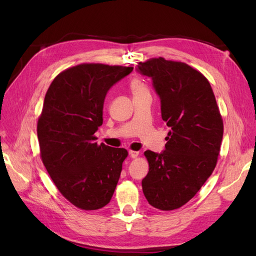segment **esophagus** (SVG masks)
<instances>
[{
	"label": "esophagus",
	"instance_id": "34e87169",
	"mask_svg": "<svg viewBox=\"0 0 256 256\" xmlns=\"http://www.w3.org/2000/svg\"><path fill=\"white\" fill-rule=\"evenodd\" d=\"M129 156L131 157V158H136L138 156V152H136V150H129Z\"/></svg>",
	"mask_w": 256,
	"mask_h": 256
}]
</instances>
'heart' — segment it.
Returning <instances> with one entry per match:
<instances>
[{
	"instance_id": "1",
	"label": "heart",
	"mask_w": 256,
	"mask_h": 256,
	"mask_svg": "<svg viewBox=\"0 0 256 256\" xmlns=\"http://www.w3.org/2000/svg\"><path fill=\"white\" fill-rule=\"evenodd\" d=\"M131 90L134 92V95H140V94H146L148 92V88L145 84V82L140 78H134L131 81Z\"/></svg>"
}]
</instances>
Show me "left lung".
Instances as JSON below:
<instances>
[{
    "instance_id": "obj_1",
    "label": "left lung",
    "mask_w": 256,
    "mask_h": 256,
    "mask_svg": "<svg viewBox=\"0 0 256 256\" xmlns=\"http://www.w3.org/2000/svg\"><path fill=\"white\" fill-rule=\"evenodd\" d=\"M136 70L150 76L161 100L162 120L170 127L166 150H146L150 171L142 180L148 203L174 210L194 196L216 168L223 120L203 74L182 62L154 58Z\"/></svg>"
}]
</instances>
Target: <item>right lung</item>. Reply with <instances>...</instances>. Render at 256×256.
I'll use <instances>...</instances> for the list:
<instances>
[{"instance_id": "add662e5", "label": "right lung", "mask_w": 256, "mask_h": 256, "mask_svg": "<svg viewBox=\"0 0 256 256\" xmlns=\"http://www.w3.org/2000/svg\"><path fill=\"white\" fill-rule=\"evenodd\" d=\"M134 67L83 63L60 72L46 92L37 122L42 164L58 191L82 210L109 204L125 148L97 144L108 90Z\"/></svg>"}]
</instances>
